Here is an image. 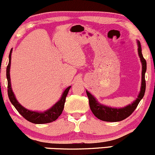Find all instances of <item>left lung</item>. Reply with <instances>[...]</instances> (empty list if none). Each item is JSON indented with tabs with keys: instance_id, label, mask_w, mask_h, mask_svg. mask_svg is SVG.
<instances>
[{
	"instance_id": "8db88e82",
	"label": "left lung",
	"mask_w": 155,
	"mask_h": 155,
	"mask_svg": "<svg viewBox=\"0 0 155 155\" xmlns=\"http://www.w3.org/2000/svg\"><path fill=\"white\" fill-rule=\"evenodd\" d=\"M137 45H138V56H139L140 63L142 65L141 86H140V92L138 97L132 104H130L123 108L110 107V106L100 104L90 92L86 90L87 95L89 98L90 109L93 114L99 120L105 121V122H120V121L123 120L128 117L134 111L140 100L143 98L146 90L145 73L147 71V61L143 58V54H142L140 43L138 40H137Z\"/></svg>"
}]
</instances>
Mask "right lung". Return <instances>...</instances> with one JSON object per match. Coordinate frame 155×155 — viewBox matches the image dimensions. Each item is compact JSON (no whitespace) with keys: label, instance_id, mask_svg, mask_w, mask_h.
I'll return each mask as SVG.
<instances>
[{"label":"right lung","instance_id":"obj_1","mask_svg":"<svg viewBox=\"0 0 155 155\" xmlns=\"http://www.w3.org/2000/svg\"><path fill=\"white\" fill-rule=\"evenodd\" d=\"M12 49H11L9 56H8V65L6 68V78L8 80V95L9 97V100L12 105L15 106L16 109L18 111L22 116L26 119L27 120L34 124H45L49 123V122H54L60 116L62 112L63 111L64 105L65 102V97L68 93L69 90L71 87V86L68 87L64 90L62 94L61 97L56 104L53 105L49 109L46 110L44 111H31L28 108L23 107L16 98L13 90H12V85H11V79H10V67H11V60H12Z\"/></svg>","mask_w":155,"mask_h":155}]
</instances>
